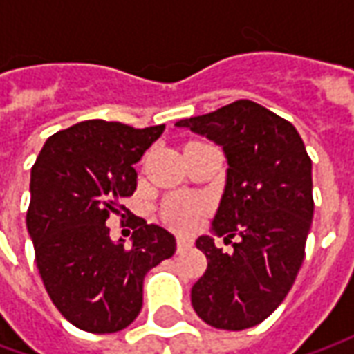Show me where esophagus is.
I'll return each instance as SVG.
<instances>
[{
    "mask_svg": "<svg viewBox=\"0 0 354 354\" xmlns=\"http://www.w3.org/2000/svg\"><path fill=\"white\" fill-rule=\"evenodd\" d=\"M176 245H178V252H182V250H185V248H189V246H192V241L185 237H178Z\"/></svg>",
    "mask_w": 354,
    "mask_h": 354,
    "instance_id": "1",
    "label": "esophagus"
}]
</instances>
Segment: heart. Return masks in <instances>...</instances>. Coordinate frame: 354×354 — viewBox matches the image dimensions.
I'll return each instance as SVG.
<instances>
[{
  "label": "heart",
  "instance_id": "b5f03b06",
  "mask_svg": "<svg viewBox=\"0 0 354 354\" xmlns=\"http://www.w3.org/2000/svg\"><path fill=\"white\" fill-rule=\"evenodd\" d=\"M201 212H203V203L199 199H182L172 201L167 208V222L178 231L193 230L199 222Z\"/></svg>",
  "mask_w": 354,
  "mask_h": 354
}]
</instances>
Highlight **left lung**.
<instances>
[{"label":"left lung","mask_w":354,"mask_h":354,"mask_svg":"<svg viewBox=\"0 0 354 354\" xmlns=\"http://www.w3.org/2000/svg\"><path fill=\"white\" fill-rule=\"evenodd\" d=\"M178 129L205 136L227 159L225 187L212 220L230 254L201 235L208 260L192 288V305L207 324L245 330L282 304L305 258L313 220L311 159L294 124L252 100H237Z\"/></svg>","instance_id":"1"}]
</instances>
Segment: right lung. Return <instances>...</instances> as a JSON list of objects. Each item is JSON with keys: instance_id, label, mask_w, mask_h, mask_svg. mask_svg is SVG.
Returning a JSON list of instances; mask_svg holds the SVG:
<instances>
[{"instance_id": "1", "label": "right lung", "mask_w": 354, "mask_h": 354, "mask_svg": "<svg viewBox=\"0 0 354 354\" xmlns=\"http://www.w3.org/2000/svg\"><path fill=\"white\" fill-rule=\"evenodd\" d=\"M165 124L132 129L91 119L53 134L30 174L26 225L47 294L73 326L113 334L142 309L144 277L176 252V239L134 216L132 246L111 241V216L129 214L134 165Z\"/></svg>"}]
</instances>
